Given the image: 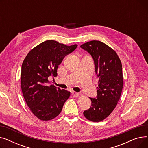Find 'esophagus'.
I'll return each instance as SVG.
<instances>
[{
	"label": "esophagus",
	"instance_id": "obj_1",
	"mask_svg": "<svg viewBox=\"0 0 148 148\" xmlns=\"http://www.w3.org/2000/svg\"><path fill=\"white\" fill-rule=\"evenodd\" d=\"M72 95H73V97H79V93H77L75 92H72Z\"/></svg>",
	"mask_w": 148,
	"mask_h": 148
}]
</instances>
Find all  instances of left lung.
Masks as SVG:
<instances>
[{"label":"left lung","instance_id":"obj_1","mask_svg":"<svg viewBox=\"0 0 148 148\" xmlns=\"http://www.w3.org/2000/svg\"><path fill=\"white\" fill-rule=\"evenodd\" d=\"M80 47L92 56L99 78L97 98H90V107L83 114L90 121L100 122L110 114L120 99L123 85L122 64L116 51L99 41L86 42Z\"/></svg>","mask_w":148,"mask_h":148}]
</instances>
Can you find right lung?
Returning a JSON list of instances; mask_svg holds the SVG:
<instances>
[{
	"mask_svg": "<svg viewBox=\"0 0 148 148\" xmlns=\"http://www.w3.org/2000/svg\"><path fill=\"white\" fill-rule=\"evenodd\" d=\"M77 47V44L68 46L56 41H45L31 50L23 62V95L30 111L41 121L58 116L70 96V92L49 85V78L57 76L58 66Z\"/></svg>",
	"mask_w": 148,
	"mask_h": 148,
	"instance_id": "obj_1",
	"label": "right lung"
}]
</instances>
